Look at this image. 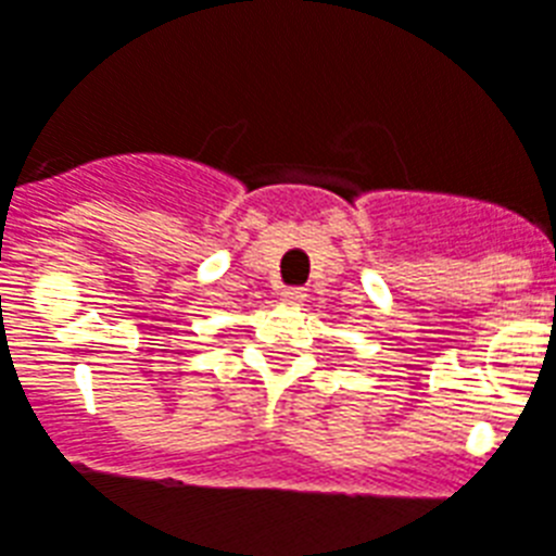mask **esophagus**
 <instances>
[{
	"label": "esophagus",
	"instance_id": "obj_1",
	"mask_svg": "<svg viewBox=\"0 0 556 556\" xmlns=\"http://www.w3.org/2000/svg\"><path fill=\"white\" fill-rule=\"evenodd\" d=\"M304 299H307V292L301 287H283L281 290V301H287V304H301Z\"/></svg>",
	"mask_w": 556,
	"mask_h": 556
}]
</instances>
